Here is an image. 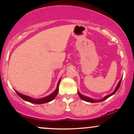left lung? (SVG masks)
Segmentation results:
<instances>
[{
  "label": "left lung",
  "instance_id": "8db88e82",
  "mask_svg": "<svg viewBox=\"0 0 134 134\" xmlns=\"http://www.w3.org/2000/svg\"><path fill=\"white\" fill-rule=\"evenodd\" d=\"M121 79H122V78H121ZM121 79L120 80V81H119V82H118L117 86H116V88H115V90H114V91H113L111 94H110L107 95V96H104V98H103V99H93V98H89V97L84 96V95H83L81 93H80L79 92V91H78V92H77L78 95H79V97H80V98H81V99H82V100H84V101H87V102H90V103H98V102H101V101H103L105 100V99H107V98H109V97L111 96L112 95L116 93V91H117V90H118V88H119V87H120V86Z\"/></svg>",
  "mask_w": 134,
  "mask_h": 134
}]
</instances>
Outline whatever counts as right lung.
I'll list each match as a JSON object with an SVG mask.
<instances>
[{"label":"right lung","instance_id":"obj_1","mask_svg":"<svg viewBox=\"0 0 134 134\" xmlns=\"http://www.w3.org/2000/svg\"><path fill=\"white\" fill-rule=\"evenodd\" d=\"M60 80H61V78L60 79L59 81H58L56 90H55L52 94H50V95L44 97V98H39V99H36V98H33L30 96H26V95H24L23 94L19 93V92H18L17 91H16V93L19 95V96L21 97V98H22L23 99H24V101H28V102L31 103L38 104L46 103H48L50 102V101L53 100V99H55V97L57 96V94L58 93V86H59V84L60 82Z\"/></svg>","mask_w":134,"mask_h":134}]
</instances>
